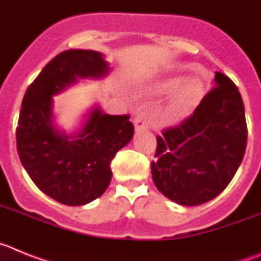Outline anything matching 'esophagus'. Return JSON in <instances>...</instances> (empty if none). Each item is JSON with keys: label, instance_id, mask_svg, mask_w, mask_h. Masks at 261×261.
<instances>
[{"label": "esophagus", "instance_id": "1", "mask_svg": "<svg viewBox=\"0 0 261 261\" xmlns=\"http://www.w3.org/2000/svg\"><path fill=\"white\" fill-rule=\"evenodd\" d=\"M133 123H135V129H136V130H144V129L147 128L146 121H145V120H142L141 117H136Z\"/></svg>", "mask_w": 261, "mask_h": 261}]
</instances>
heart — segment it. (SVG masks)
Returning a JSON list of instances; mask_svg holds the SVG:
<instances>
[{
	"mask_svg": "<svg viewBox=\"0 0 261 261\" xmlns=\"http://www.w3.org/2000/svg\"><path fill=\"white\" fill-rule=\"evenodd\" d=\"M159 90L162 93L174 91L161 112V119L165 123H176L201 105L208 91V82L202 75H193L187 80L183 75H175L162 82Z\"/></svg>",
	"mask_w": 261,
	"mask_h": 261,
	"instance_id": "heart-1",
	"label": "heart"
}]
</instances>
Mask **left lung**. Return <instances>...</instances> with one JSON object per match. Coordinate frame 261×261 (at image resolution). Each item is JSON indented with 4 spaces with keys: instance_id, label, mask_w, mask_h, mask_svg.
Instances as JSON below:
<instances>
[{
    "instance_id": "1",
    "label": "left lung",
    "mask_w": 261,
    "mask_h": 261,
    "mask_svg": "<svg viewBox=\"0 0 261 261\" xmlns=\"http://www.w3.org/2000/svg\"><path fill=\"white\" fill-rule=\"evenodd\" d=\"M216 86L180 125L156 137L151 177L166 197L184 206L204 204L229 186L247 146L238 87L216 71Z\"/></svg>"
}]
</instances>
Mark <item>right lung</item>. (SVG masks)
I'll use <instances>...</instances> for the list:
<instances>
[{"label":"right lung","mask_w":261,"mask_h":261,"mask_svg":"<svg viewBox=\"0 0 261 261\" xmlns=\"http://www.w3.org/2000/svg\"><path fill=\"white\" fill-rule=\"evenodd\" d=\"M110 71L100 52L68 49L50 60L23 96L17 149L23 167L41 192L64 205L98 199L111 183V161L133 137L129 115L90 111L81 132L66 136L53 123V95L82 78Z\"/></svg>","instance_id":"right-lung-1"}]
</instances>
